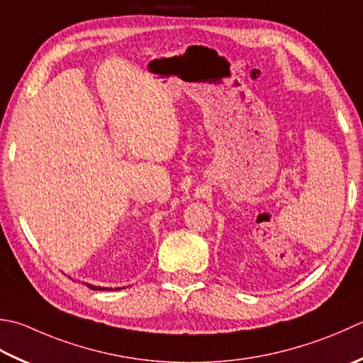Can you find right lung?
I'll list each match as a JSON object with an SVG mask.
<instances>
[{"mask_svg": "<svg viewBox=\"0 0 363 363\" xmlns=\"http://www.w3.org/2000/svg\"><path fill=\"white\" fill-rule=\"evenodd\" d=\"M91 289H99V291H101V289H106V288H101V286H92V285H88Z\"/></svg>", "mask_w": 363, "mask_h": 363, "instance_id": "add662e5", "label": "right lung"}]
</instances>
